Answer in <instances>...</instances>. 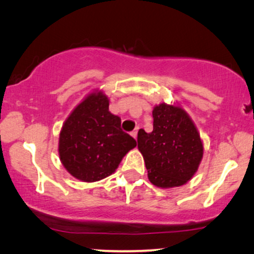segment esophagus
<instances>
[{
    "label": "esophagus",
    "mask_w": 254,
    "mask_h": 254,
    "mask_svg": "<svg viewBox=\"0 0 254 254\" xmlns=\"http://www.w3.org/2000/svg\"><path fill=\"white\" fill-rule=\"evenodd\" d=\"M137 129H138V128H136V129H134V130L130 133V135H131V136H133L134 138L137 137Z\"/></svg>",
    "instance_id": "1"
}]
</instances>
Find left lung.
<instances>
[{
	"label": "left lung",
	"mask_w": 254,
	"mask_h": 254,
	"mask_svg": "<svg viewBox=\"0 0 254 254\" xmlns=\"http://www.w3.org/2000/svg\"><path fill=\"white\" fill-rule=\"evenodd\" d=\"M154 129L137 133L148 178L157 187L182 186L196 172L203 145L195 126L178 106L161 104L152 111Z\"/></svg>",
	"instance_id": "1"
}]
</instances>
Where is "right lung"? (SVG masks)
I'll return each mask as SVG.
<instances>
[{
    "label": "right lung",
    "instance_id": "add662e5",
    "mask_svg": "<svg viewBox=\"0 0 254 254\" xmlns=\"http://www.w3.org/2000/svg\"><path fill=\"white\" fill-rule=\"evenodd\" d=\"M136 141L121 129V119L109 111L102 92L91 93L65 120L59 154L67 171L82 182H97L116 171Z\"/></svg>",
    "mask_w": 254,
    "mask_h": 254
}]
</instances>
